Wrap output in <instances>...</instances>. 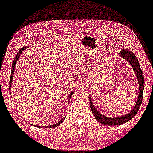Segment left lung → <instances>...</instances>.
<instances>
[{
  "instance_id": "8db88e82",
  "label": "left lung",
  "mask_w": 153,
  "mask_h": 153,
  "mask_svg": "<svg viewBox=\"0 0 153 153\" xmlns=\"http://www.w3.org/2000/svg\"><path fill=\"white\" fill-rule=\"evenodd\" d=\"M119 55L120 57H122L128 63L131 64L133 70H134V72L136 74L139 84L138 96V98H137L135 106L130 112H128L126 115L114 117L105 116L102 114L100 113L94 107V105H93L91 97H90L89 102L92 114L100 123L106 125H119L125 122H127L128 121L132 119L136 114V113L139 111V108H140L141 104H142V102L144 88V77L142 70L140 68L138 58L132 52L131 50L128 49H123L121 50V52H120Z\"/></svg>"
}]
</instances>
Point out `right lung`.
I'll return each mask as SVG.
<instances>
[{"instance_id":"right-lung-1","label":"right lung","mask_w":153,"mask_h":153,"mask_svg":"<svg viewBox=\"0 0 153 153\" xmlns=\"http://www.w3.org/2000/svg\"><path fill=\"white\" fill-rule=\"evenodd\" d=\"M26 48V46H24L22 47V48L21 49L19 50V52L17 53V54L16 55V56H15V58L14 59V61L13 62V64H12V68H11V77H10V91L11 92V83H12L13 82V74H14V72H15V66H16V63H17V61L19 60V59L20 58V56L21 53L23 52V50H25V48ZM74 93V91H72V92H70V94L68 95V101H70V97H71V96H72L73 94ZM65 117H64L63 118H62L61 120H60L59 122H57V123L56 124H53V125H45V126H41V125H34V126L36 127H39V128H54L56 127H57L59 125L62 121H63V120H65Z\"/></svg>"}]
</instances>
